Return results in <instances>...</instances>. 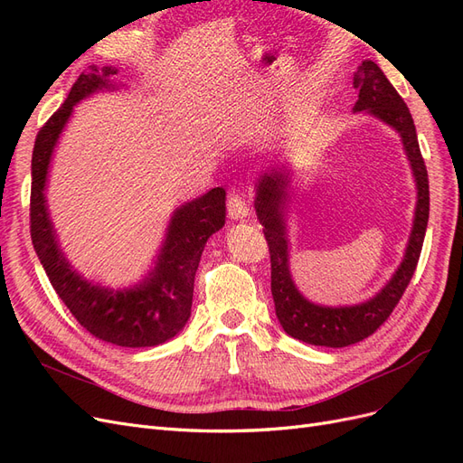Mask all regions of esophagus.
<instances>
[{
    "label": "esophagus",
    "instance_id": "esophagus-1",
    "mask_svg": "<svg viewBox=\"0 0 463 463\" xmlns=\"http://www.w3.org/2000/svg\"><path fill=\"white\" fill-rule=\"evenodd\" d=\"M228 216L232 220H243L249 216V204L245 203L243 197H240V194L232 193L228 197Z\"/></svg>",
    "mask_w": 463,
    "mask_h": 463
}]
</instances>
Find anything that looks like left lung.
Masks as SVG:
<instances>
[{
    "label": "left lung",
    "instance_id": "obj_1",
    "mask_svg": "<svg viewBox=\"0 0 463 463\" xmlns=\"http://www.w3.org/2000/svg\"><path fill=\"white\" fill-rule=\"evenodd\" d=\"M354 87L359 89L355 111L367 109L369 114L394 128L402 141L417 181V208L410 245L405 249L403 262L386 288L367 303L355 307H320L307 301L296 289L288 266V240L284 222V201L288 197L289 174L276 167L260 175L257 184V216L264 226V237L270 250V278L276 315L282 328L305 344L345 347L369 338L384 325V320L396 309L405 288L415 272L421 255L429 222V175L427 165L417 143L413 118L398 90L390 85L383 69L374 61H363L354 75Z\"/></svg>",
    "mask_w": 463,
    "mask_h": 463
}]
</instances>
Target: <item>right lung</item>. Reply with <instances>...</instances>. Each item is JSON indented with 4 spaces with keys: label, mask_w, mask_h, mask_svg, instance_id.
<instances>
[{
    "label": "right lung",
    "mask_w": 463,
    "mask_h": 463,
    "mask_svg": "<svg viewBox=\"0 0 463 463\" xmlns=\"http://www.w3.org/2000/svg\"><path fill=\"white\" fill-rule=\"evenodd\" d=\"M114 67H90L80 73L61 108L42 125L33 150L31 237L55 293L94 338L121 347L164 344L187 325L193 305L194 272L206 240L226 222V191L214 187L175 210L165 243L150 278L128 291H109L69 269L48 218L44 185L52 150L73 106L98 89L111 87Z\"/></svg>",
    "instance_id": "1"
}]
</instances>
